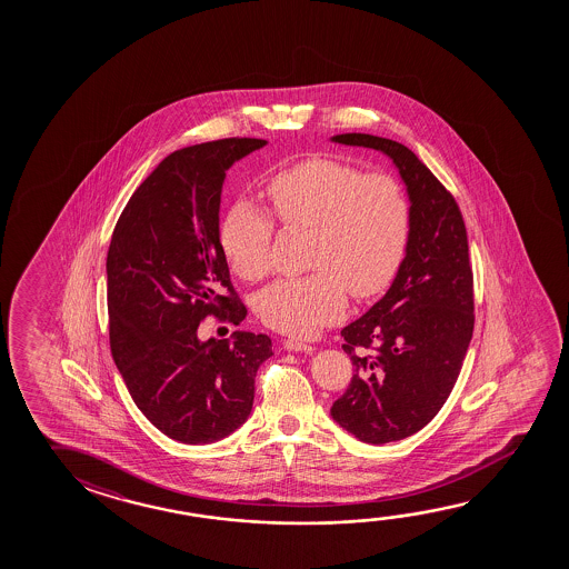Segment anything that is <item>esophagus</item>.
<instances>
[{"label":"esophagus","mask_w":569,"mask_h":569,"mask_svg":"<svg viewBox=\"0 0 569 569\" xmlns=\"http://www.w3.org/2000/svg\"><path fill=\"white\" fill-rule=\"evenodd\" d=\"M283 349H288V351H301V353H311V351H313L311 345L306 343V341H299V339H286V341H283Z\"/></svg>","instance_id":"1"}]
</instances>
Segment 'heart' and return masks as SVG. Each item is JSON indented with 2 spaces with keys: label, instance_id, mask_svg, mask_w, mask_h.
Here are the masks:
<instances>
[{
  "label": "heart",
  "instance_id": "1",
  "mask_svg": "<svg viewBox=\"0 0 569 569\" xmlns=\"http://www.w3.org/2000/svg\"><path fill=\"white\" fill-rule=\"evenodd\" d=\"M266 194L283 226L308 228L311 273L263 289L258 316L266 326L309 337L343 316L347 289L373 298L391 283L409 236V202L401 184L365 174L339 160L313 159L280 170ZM273 222L260 208L238 202L226 214L220 243L233 273L258 281L270 271Z\"/></svg>",
  "mask_w": 569,
  "mask_h": 569
}]
</instances>
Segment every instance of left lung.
<instances>
[{"label": "left lung", "instance_id": "left-lung-1", "mask_svg": "<svg viewBox=\"0 0 569 569\" xmlns=\"http://www.w3.org/2000/svg\"><path fill=\"white\" fill-rule=\"evenodd\" d=\"M382 152L409 198V236L391 288L345 327L353 379L331 417L367 445L402 440L437 417L475 329L468 238L457 200L401 142L363 132L331 137Z\"/></svg>", "mask_w": 569, "mask_h": 569}]
</instances>
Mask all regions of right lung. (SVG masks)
Returning a JSON list of instances; mask_svg holds the SVG:
<instances>
[{"instance_id":"obj_1","label":"right lung","mask_w":569,"mask_h":569,"mask_svg":"<svg viewBox=\"0 0 569 569\" xmlns=\"http://www.w3.org/2000/svg\"><path fill=\"white\" fill-rule=\"evenodd\" d=\"M268 140L222 139L168 154L124 206L107 253L111 353L140 412L172 440L210 445L250 417L271 339L236 331L202 341L208 316L238 326L220 243V200L233 162Z\"/></svg>"}]
</instances>
